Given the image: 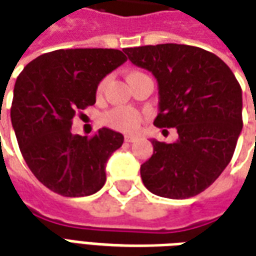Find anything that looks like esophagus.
<instances>
[{"instance_id":"34e87169","label":"esophagus","mask_w":256,"mask_h":256,"mask_svg":"<svg viewBox=\"0 0 256 256\" xmlns=\"http://www.w3.org/2000/svg\"><path fill=\"white\" fill-rule=\"evenodd\" d=\"M137 138H138L137 136H132V134H126V136H124V141H126V142H133V141H136Z\"/></svg>"}]
</instances>
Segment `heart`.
Masks as SVG:
<instances>
[{
  "mask_svg": "<svg viewBox=\"0 0 256 256\" xmlns=\"http://www.w3.org/2000/svg\"><path fill=\"white\" fill-rule=\"evenodd\" d=\"M141 75L138 71H130L128 74V79L133 78ZM108 79L104 78L101 80L98 86H97V96L102 94V92L106 89ZM104 122L110 126V128L119 130V132H124V133H132L134 130H137L138 126L142 122V115L140 114L137 110L130 108V106H116L110 112H106L104 115Z\"/></svg>",
  "mask_w": 256,
  "mask_h": 256,
  "instance_id": "1",
  "label": "heart"
}]
</instances>
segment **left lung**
<instances>
[{
    "instance_id": "left-lung-1",
    "label": "left lung",
    "mask_w": 256,
    "mask_h": 256,
    "mask_svg": "<svg viewBox=\"0 0 256 256\" xmlns=\"http://www.w3.org/2000/svg\"><path fill=\"white\" fill-rule=\"evenodd\" d=\"M128 60L154 74L159 86L156 128H176L172 144L152 140L141 164L145 188L167 198L202 193L229 164L242 128V88L214 53L162 44L126 48Z\"/></svg>"
}]
</instances>
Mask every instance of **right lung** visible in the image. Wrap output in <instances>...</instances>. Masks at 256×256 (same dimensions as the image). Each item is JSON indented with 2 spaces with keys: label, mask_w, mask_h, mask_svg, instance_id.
Instances as JSON below:
<instances>
[{
  "label": "right lung",
  "mask_w": 256,
  "mask_h": 256,
  "mask_svg": "<svg viewBox=\"0 0 256 256\" xmlns=\"http://www.w3.org/2000/svg\"><path fill=\"white\" fill-rule=\"evenodd\" d=\"M128 58L118 49H60L44 53L16 79L10 119L20 152L36 180L66 198L89 196L106 184V164L123 136L100 128L71 133L74 116L96 102L106 75Z\"/></svg>",
  "instance_id": "obj_1"
}]
</instances>
